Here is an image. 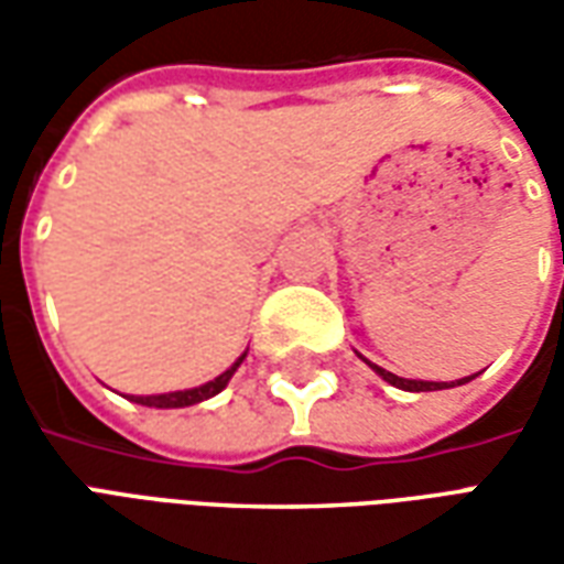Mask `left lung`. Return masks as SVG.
I'll list each match as a JSON object with an SVG mask.
<instances>
[{
    "label": "left lung",
    "mask_w": 564,
    "mask_h": 564,
    "mask_svg": "<svg viewBox=\"0 0 564 564\" xmlns=\"http://www.w3.org/2000/svg\"><path fill=\"white\" fill-rule=\"evenodd\" d=\"M371 366V362H368ZM375 371H378L380 378L387 380V383H392V387H399V390H408V392H429V390H449V387H462V383H468L471 378H462L456 380V383H432V380H404L399 378V375H392V371H387V368H378L371 366Z\"/></svg>",
    "instance_id": "obj_1"
}]
</instances>
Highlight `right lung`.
<instances>
[{
    "instance_id": "obj_1",
    "label": "right lung",
    "mask_w": 564,
    "mask_h": 564,
    "mask_svg": "<svg viewBox=\"0 0 564 564\" xmlns=\"http://www.w3.org/2000/svg\"><path fill=\"white\" fill-rule=\"evenodd\" d=\"M245 356H241V359H238L232 368H226L220 378H214L210 383H205V387H196V390H184V392H165V395H135L132 402L148 404V408H189V404L205 402V399L217 395V392H220L223 387L229 383V378L235 375V368L245 362Z\"/></svg>"
}]
</instances>
